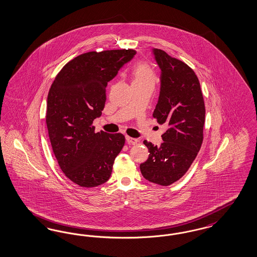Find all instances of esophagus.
<instances>
[{
    "mask_svg": "<svg viewBox=\"0 0 257 257\" xmlns=\"http://www.w3.org/2000/svg\"><path fill=\"white\" fill-rule=\"evenodd\" d=\"M125 139H126V142L128 143V144H138V140L137 139H135V138H131V137H129V136H126L125 137Z\"/></svg>",
    "mask_w": 257,
    "mask_h": 257,
    "instance_id": "esophagus-1",
    "label": "esophagus"
}]
</instances>
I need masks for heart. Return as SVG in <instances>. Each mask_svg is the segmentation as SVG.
<instances>
[{
  "label": "heart",
  "instance_id": "1",
  "mask_svg": "<svg viewBox=\"0 0 257 257\" xmlns=\"http://www.w3.org/2000/svg\"><path fill=\"white\" fill-rule=\"evenodd\" d=\"M156 79V72L150 65L139 63L134 67L133 85H146L154 88Z\"/></svg>",
  "mask_w": 257,
  "mask_h": 257
}]
</instances>
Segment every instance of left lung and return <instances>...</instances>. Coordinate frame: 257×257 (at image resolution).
Here are the masks:
<instances>
[{
	"label": "left lung",
	"instance_id": "obj_1",
	"mask_svg": "<svg viewBox=\"0 0 257 257\" xmlns=\"http://www.w3.org/2000/svg\"><path fill=\"white\" fill-rule=\"evenodd\" d=\"M161 69V89L153 116L167 130L157 146L147 141L149 157L140 165L146 180L161 185L177 182L192 165L203 143L205 102L193 70L166 52L153 49Z\"/></svg>",
	"mask_w": 257,
	"mask_h": 257
}]
</instances>
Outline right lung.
I'll return each instance as SVG.
<instances>
[{
	"label": "right lung",
	"instance_id": "1",
	"mask_svg": "<svg viewBox=\"0 0 257 257\" xmlns=\"http://www.w3.org/2000/svg\"><path fill=\"white\" fill-rule=\"evenodd\" d=\"M136 54L134 50L83 53L56 75L47 100L46 122L52 150L62 171L83 187L106 183L125 138L94 132L106 101V87Z\"/></svg>",
	"mask_w": 257,
	"mask_h": 257
}]
</instances>
